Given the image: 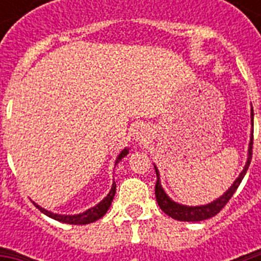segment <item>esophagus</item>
Segmentation results:
<instances>
[{"label": "esophagus", "instance_id": "1", "mask_svg": "<svg viewBox=\"0 0 261 261\" xmlns=\"http://www.w3.org/2000/svg\"><path fill=\"white\" fill-rule=\"evenodd\" d=\"M147 137V133L145 131V128H143L142 126L138 127V130H137V133H135V138L138 139V141H145Z\"/></svg>", "mask_w": 261, "mask_h": 261}]
</instances>
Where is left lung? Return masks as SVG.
<instances>
[{
	"mask_svg": "<svg viewBox=\"0 0 261 261\" xmlns=\"http://www.w3.org/2000/svg\"><path fill=\"white\" fill-rule=\"evenodd\" d=\"M252 118H253V111H252ZM252 145H253V134H252L251 143H249V154H248V161L244 167L243 172L239 176V178L236 180L234 184L229 188V190L225 192V194L221 196L219 199L214 200L210 204H206V206H199V207H187L181 206V204H177V203L172 202L171 199L168 198L167 194L164 192L163 187L160 184L159 180V171L155 168V174H157V182H155V198H157V202H159V206L161 207V210L168 214L169 217H172L173 219H177V221H184V222H198V221H204V219H208L211 217H214L222 210L223 207L226 206L227 202L230 200V198L233 196L237 188H239L240 182L243 181L244 176L247 173L248 168H249V164H251L252 160Z\"/></svg>",
	"mask_w": 261,
	"mask_h": 261,
	"instance_id": "1",
	"label": "left lung"
}]
</instances>
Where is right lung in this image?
Wrapping results in <instances>:
<instances>
[{
    "label": "right lung",
    "instance_id": "obj_1",
    "mask_svg": "<svg viewBox=\"0 0 261 261\" xmlns=\"http://www.w3.org/2000/svg\"><path fill=\"white\" fill-rule=\"evenodd\" d=\"M127 153H128V150H127V149H124V150H123L122 153L119 154L118 160H116V164H118L119 161H120V160L124 157V155H127ZM115 192H116V184L114 182V184H112V188H111V191H110V194L107 195L104 200H101V202L98 203L97 206L92 207V208L87 210L85 213H83V214H77V215H58V214H54V213H50V211L44 210V208H42L40 206H38L36 203H34V204L38 207L39 210L42 211L43 214H46L47 217H50V218L55 219V221L69 223V225H87V223L97 221L98 218H101L102 215L106 214L107 210L110 208L111 203H112V199H114V196H115Z\"/></svg>",
    "mask_w": 261,
    "mask_h": 261
}]
</instances>
